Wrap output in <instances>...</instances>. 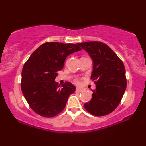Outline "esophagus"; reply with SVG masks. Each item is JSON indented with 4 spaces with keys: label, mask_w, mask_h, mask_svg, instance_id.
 I'll return each mask as SVG.
<instances>
[{
    "label": "esophagus",
    "mask_w": 146,
    "mask_h": 146,
    "mask_svg": "<svg viewBox=\"0 0 146 146\" xmlns=\"http://www.w3.org/2000/svg\"><path fill=\"white\" fill-rule=\"evenodd\" d=\"M82 88H76V92H82Z\"/></svg>",
    "instance_id": "esophagus-1"
}]
</instances>
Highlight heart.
Listing matches in <instances>:
<instances>
[{
    "instance_id": "heart-1",
    "label": "heart",
    "mask_w": 146,
    "mask_h": 146,
    "mask_svg": "<svg viewBox=\"0 0 146 146\" xmlns=\"http://www.w3.org/2000/svg\"><path fill=\"white\" fill-rule=\"evenodd\" d=\"M76 82L77 84H79V81L78 80H76Z\"/></svg>"
}]
</instances>
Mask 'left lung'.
Listing matches in <instances>:
<instances>
[{
  "label": "left lung",
  "instance_id": "obj_1",
  "mask_svg": "<svg viewBox=\"0 0 146 146\" xmlns=\"http://www.w3.org/2000/svg\"><path fill=\"white\" fill-rule=\"evenodd\" d=\"M78 44L92 59L91 79L96 86L95 90H92V99L84 104L85 109L96 116L109 114L119 105L126 89L124 65L104 43L90 41Z\"/></svg>",
  "mask_w": 146,
  "mask_h": 146
}]
</instances>
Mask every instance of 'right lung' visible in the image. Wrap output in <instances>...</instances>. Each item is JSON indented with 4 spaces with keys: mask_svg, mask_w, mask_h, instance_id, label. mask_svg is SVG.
I'll list each match as a JSON object with an SVG mask.
<instances>
[{
    "mask_svg": "<svg viewBox=\"0 0 146 146\" xmlns=\"http://www.w3.org/2000/svg\"><path fill=\"white\" fill-rule=\"evenodd\" d=\"M78 46L46 42L33 52L24 65L22 92L31 109L41 116L57 115L64 109L70 95L75 92L76 87L72 83L66 82L60 88L54 80L68 56L80 50Z\"/></svg>",
    "mask_w": 146,
    "mask_h": 146,
    "instance_id": "obj_1",
    "label": "right lung"
}]
</instances>
